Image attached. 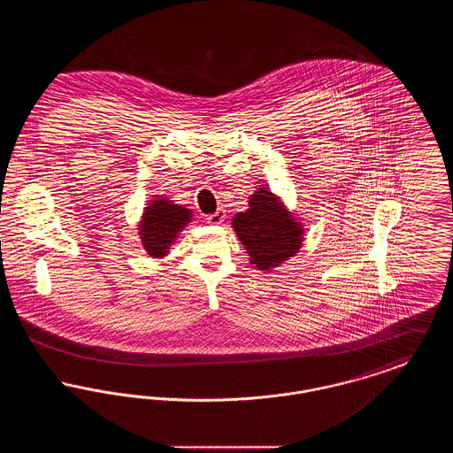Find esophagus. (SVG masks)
<instances>
[{"instance_id": "1", "label": "esophagus", "mask_w": 453, "mask_h": 453, "mask_svg": "<svg viewBox=\"0 0 453 453\" xmlns=\"http://www.w3.org/2000/svg\"><path fill=\"white\" fill-rule=\"evenodd\" d=\"M205 219H207V222H209V224H212V226H219V224H222V222H224V219H226V212H224L222 209H219L217 212L205 217Z\"/></svg>"}]
</instances>
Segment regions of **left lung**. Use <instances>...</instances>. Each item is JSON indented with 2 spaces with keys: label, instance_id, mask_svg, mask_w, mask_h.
Listing matches in <instances>:
<instances>
[{
  "label": "left lung",
  "instance_id": "obj_1",
  "mask_svg": "<svg viewBox=\"0 0 453 453\" xmlns=\"http://www.w3.org/2000/svg\"><path fill=\"white\" fill-rule=\"evenodd\" d=\"M248 211L233 217V229L244 246L250 263L270 272L296 257L303 242V226L280 196L261 187L250 195Z\"/></svg>",
  "mask_w": 453,
  "mask_h": 453
}]
</instances>
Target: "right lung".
Instances as JSON below:
<instances>
[{
  "label": "right lung",
  "instance_id": "1",
  "mask_svg": "<svg viewBox=\"0 0 453 453\" xmlns=\"http://www.w3.org/2000/svg\"><path fill=\"white\" fill-rule=\"evenodd\" d=\"M194 212L165 195L148 200L139 220V237L151 258H165L178 234L192 222Z\"/></svg>",
  "mask_w": 453,
  "mask_h": 453
}]
</instances>
